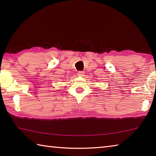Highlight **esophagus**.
<instances>
[{"mask_svg": "<svg viewBox=\"0 0 156 156\" xmlns=\"http://www.w3.org/2000/svg\"><path fill=\"white\" fill-rule=\"evenodd\" d=\"M78 75L79 76H82V77H83V76H84V72H82V71H80V72H78Z\"/></svg>", "mask_w": 156, "mask_h": 156, "instance_id": "obj_1", "label": "esophagus"}]
</instances>
